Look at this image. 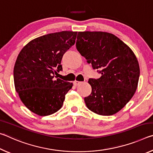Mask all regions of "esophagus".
Listing matches in <instances>:
<instances>
[{"label":"esophagus","mask_w":153,"mask_h":153,"mask_svg":"<svg viewBox=\"0 0 153 153\" xmlns=\"http://www.w3.org/2000/svg\"><path fill=\"white\" fill-rule=\"evenodd\" d=\"M81 82H79V81H76H76H74V84L75 85V86H78V85H79L80 84H81Z\"/></svg>","instance_id":"esophagus-1"}]
</instances>
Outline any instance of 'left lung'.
<instances>
[{"label":"left lung","mask_w":153,"mask_h":153,"mask_svg":"<svg viewBox=\"0 0 153 153\" xmlns=\"http://www.w3.org/2000/svg\"><path fill=\"white\" fill-rule=\"evenodd\" d=\"M76 48L101 77L90 79L92 92L84 98L88 108L100 115H112L120 111L135 93L140 77L135 54L112 33L79 32Z\"/></svg>","instance_id":"obj_1"}]
</instances>
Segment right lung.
I'll return each mask as SVG.
<instances>
[{
	"label": "right lung",
	"instance_id": "obj_1",
	"mask_svg": "<svg viewBox=\"0 0 153 153\" xmlns=\"http://www.w3.org/2000/svg\"><path fill=\"white\" fill-rule=\"evenodd\" d=\"M77 32L48 33L28 42L17 56L14 84L21 100L40 116L51 115L63 106L73 84L55 79L64 53L76 42Z\"/></svg>",
	"mask_w": 153,
	"mask_h": 153
}]
</instances>
